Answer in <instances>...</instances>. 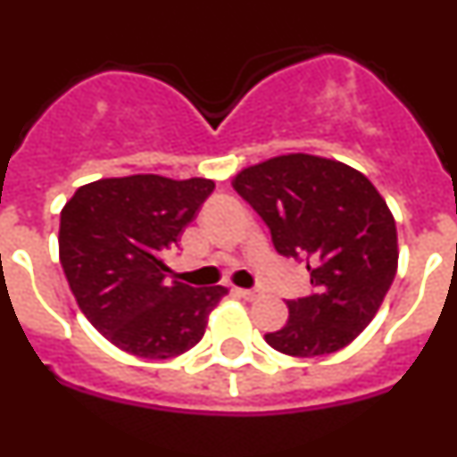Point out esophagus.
Returning a JSON list of instances; mask_svg holds the SVG:
<instances>
[{"label": "esophagus", "mask_w": 457, "mask_h": 457, "mask_svg": "<svg viewBox=\"0 0 457 457\" xmlns=\"http://www.w3.org/2000/svg\"><path fill=\"white\" fill-rule=\"evenodd\" d=\"M237 295L245 297V300H258L261 297V290L258 288H237Z\"/></svg>", "instance_id": "esophagus-1"}]
</instances>
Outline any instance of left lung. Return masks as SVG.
<instances>
[{
	"instance_id": "8db88e82",
	"label": "left lung",
	"mask_w": 457,
	"mask_h": 457,
	"mask_svg": "<svg viewBox=\"0 0 457 457\" xmlns=\"http://www.w3.org/2000/svg\"><path fill=\"white\" fill-rule=\"evenodd\" d=\"M233 189L268 224L281 256L304 263L311 293L286 300L288 322L265 334L293 357H320L364 332L398 265L395 221L364 173L325 157H272L242 169Z\"/></svg>"
}]
</instances>
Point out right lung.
<instances>
[{
  "instance_id": "right-lung-1",
  "label": "right lung",
  "mask_w": 457,
  "mask_h": 457,
  "mask_svg": "<svg viewBox=\"0 0 457 457\" xmlns=\"http://www.w3.org/2000/svg\"><path fill=\"white\" fill-rule=\"evenodd\" d=\"M215 189L155 173L88 183L62 210L59 258L84 316L116 348L144 359L187 353L228 290L171 281L164 258Z\"/></svg>"
}]
</instances>
